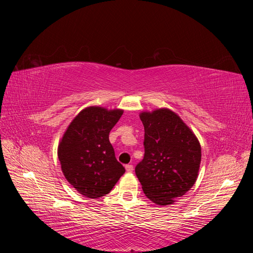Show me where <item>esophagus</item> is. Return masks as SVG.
Returning <instances> with one entry per match:
<instances>
[{
  "label": "esophagus",
  "mask_w": 253,
  "mask_h": 253,
  "mask_svg": "<svg viewBox=\"0 0 253 253\" xmlns=\"http://www.w3.org/2000/svg\"><path fill=\"white\" fill-rule=\"evenodd\" d=\"M125 169H126V170L128 171V173H131V171L133 170V166L131 164H127L125 166Z\"/></svg>",
  "instance_id": "obj_1"
}]
</instances>
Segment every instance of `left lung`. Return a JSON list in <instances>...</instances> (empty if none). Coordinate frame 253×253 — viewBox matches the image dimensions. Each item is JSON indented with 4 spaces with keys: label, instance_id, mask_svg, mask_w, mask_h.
<instances>
[{
    "label": "left lung",
    "instance_id": "8db88e82",
    "mask_svg": "<svg viewBox=\"0 0 253 253\" xmlns=\"http://www.w3.org/2000/svg\"><path fill=\"white\" fill-rule=\"evenodd\" d=\"M144 157L136 175L144 195L159 206L174 203L195 185L201 146L184 121L169 109L141 112Z\"/></svg>",
    "mask_w": 253,
    "mask_h": 253
}]
</instances>
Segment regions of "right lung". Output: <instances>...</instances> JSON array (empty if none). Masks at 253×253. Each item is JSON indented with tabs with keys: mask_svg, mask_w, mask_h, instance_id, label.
I'll list each match as a JSON object with an SVG mask.
<instances>
[{
	"mask_svg": "<svg viewBox=\"0 0 253 253\" xmlns=\"http://www.w3.org/2000/svg\"><path fill=\"white\" fill-rule=\"evenodd\" d=\"M123 113L121 109L85 107L69 124L58 143L63 174L84 197L98 199L107 195L125 173L109 139Z\"/></svg>",
	"mask_w": 253,
	"mask_h": 253,
	"instance_id": "obj_1",
	"label": "right lung"
}]
</instances>
